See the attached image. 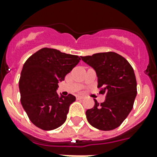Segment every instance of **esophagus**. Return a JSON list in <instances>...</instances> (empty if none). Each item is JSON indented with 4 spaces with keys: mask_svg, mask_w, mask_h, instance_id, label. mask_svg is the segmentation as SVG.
I'll list each match as a JSON object with an SVG mask.
<instances>
[{
    "mask_svg": "<svg viewBox=\"0 0 157 157\" xmlns=\"http://www.w3.org/2000/svg\"><path fill=\"white\" fill-rule=\"evenodd\" d=\"M83 96H76V99H77V100H81V99H83Z\"/></svg>",
    "mask_w": 157,
    "mask_h": 157,
    "instance_id": "1",
    "label": "esophagus"
}]
</instances>
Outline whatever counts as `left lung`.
<instances>
[{
  "label": "left lung",
  "instance_id": "8db88e82",
  "mask_svg": "<svg viewBox=\"0 0 157 157\" xmlns=\"http://www.w3.org/2000/svg\"><path fill=\"white\" fill-rule=\"evenodd\" d=\"M92 67L98 76L99 93L106 94L103 103L94 99L93 108L86 111L90 124L100 130H112L119 127L128 117L137 95V81L134 69L121 55L115 52L81 56Z\"/></svg>",
  "mask_w": 157,
  "mask_h": 157
}]
</instances>
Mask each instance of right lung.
Here are the masks:
<instances>
[{"mask_svg":"<svg viewBox=\"0 0 157 157\" xmlns=\"http://www.w3.org/2000/svg\"><path fill=\"white\" fill-rule=\"evenodd\" d=\"M81 57L43 48L23 64L18 82L20 101L33 124L43 130H52L63 124L69 107L76 97L56 92L59 81L78 64Z\"/></svg>","mask_w":157,"mask_h":157,"instance_id":"add662e5","label":"right lung"}]
</instances>
